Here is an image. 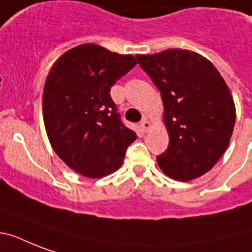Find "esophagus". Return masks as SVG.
<instances>
[{"label":"esophagus","mask_w":252,"mask_h":252,"mask_svg":"<svg viewBox=\"0 0 252 252\" xmlns=\"http://www.w3.org/2000/svg\"><path fill=\"white\" fill-rule=\"evenodd\" d=\"M140 126H141L142 132H145V133H146V132H149L150 128H152V124H150V122L148 120V119L144 118V119H142L141 124H140Z\"/></svg>","instance_id":"esophagus-1"}]
</instances>
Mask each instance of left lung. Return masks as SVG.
<instances>
[{"instance_id":"obj_1","label":"left lung","mask_w":252,"mask_h":252,"mask_svg":"<svg viewBox=\"0 0 252 252\" xmlns=\"http://www.w3.org/2000/svg\"><path fill=\"white\" fill-rule=\"evenodd\" d=\"M140 66L161 91L168 148L157 157L166 175L188 182L204 175L229 146L235 106L211 61L187 49L137 55Z\"/></svg>"}]
</instances>
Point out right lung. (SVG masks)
I'll return each instance as SVG.
<instances>
[{
	"label": "right lung",
	"instance_id": "obj_1",
	"mask_svg": "<svg viewBox=\"0 0 252 252\" xmlns=\"http://www.w3.org/2000/svg\"><path fill=\"white\" fill-rule=\"evenodd\" d=\"M137 61L96 44L69 49L51 68L43 93V118L56 154L87 178L116 171L137 138L120 120L110 90Z\"/></svg>",
	"mask_w": 252,
	"mask_h": 252
}]
</instances>
